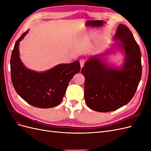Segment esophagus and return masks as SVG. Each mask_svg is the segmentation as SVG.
I'll use <instances>...</instances> for the list:
<instances>
[{
  "label": "esophagus",
  "instance_id": "obj_1",
  "mask_svg": "<svg viewBox=\"0 0 151 151\" xmlns=\"http://www.w3.org/2000/svg\"><path fill=\"white\" fill-rule=\"evenodd\" d=\"M79 62H80V65H81V68H82V67H84V65L85 60H83V59H82V60H80Z\"/></svg>",
  "mask_w": 151,
  "mask_h": 151
}]
</instances>
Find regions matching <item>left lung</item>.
<instances>
[{
	"label": "left lung",
	"instance_id": "left-lung-1",
	"mask_svg": "<svg viewBox=\"0 0 151 151\" xmlns=\"http://www.w3.org/2000/svg\"><path fill=\"white\" fill-rule=\"evenodd\" d=\"M113 39L121 42L115 46L125 53L121 67L109 66L101 55H96L89 58L81 69L85 77L86 103L99 112L112 111L127 104L134 97L141 79L140 50L130 30L120 24Z\"/></svg>",
	"mask_w": 151,
	"mask_h": 151
}]
</instances>
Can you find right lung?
<instances>
[{"mask_svg": "<svg viewBox=\"0 0 151 151\" xmlns=\"http://www.w3.org/2000/svg\"><path fill=\"white\" fill-rule=\"evenodd\" d=\"M26 31L15 43L11 57V80L17 93L29 104L40 108L56 106L62 101L70 81L81 70L79 62L59 64L38 72L27 68L21 61L19 44Z\"/></svg>", "mask_w": 151, "mask_h": 151, "instance_id": "obj_1", "label": "right lung"}]
</instances>
